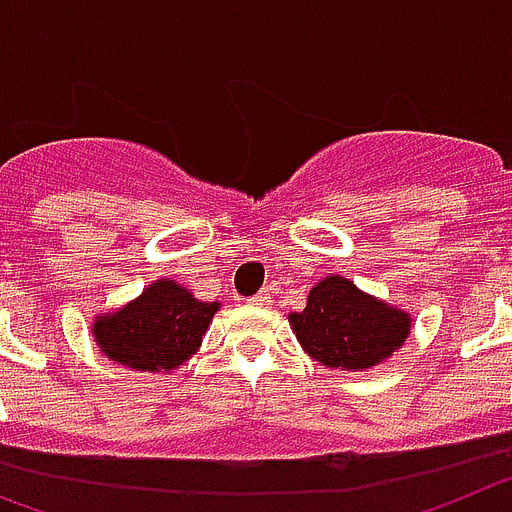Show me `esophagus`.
Instances as JSON below:
<instances>
[{
    "label": "esophagus",
    "mask_w": 512,
    "mask_h": 512,
    "mask_svg": "<svg viewBox=\"0 0 512 512\" xmlns=\"http://www.w3.org/2000/svg\"><path fill=\"white\" fill-rule=\"evenodd\" d=\"M247 304L250 306H268L270 304V293H255V296H252V299H247Z\"/></svg>",
    "instance_id": "1"
}]
</instances>
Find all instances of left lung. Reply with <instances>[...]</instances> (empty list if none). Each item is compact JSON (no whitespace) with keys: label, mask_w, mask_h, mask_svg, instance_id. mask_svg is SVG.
<instances>
[{"label":"left lung","mask_w":512,"mask_h":512,"mask_svg":"<svg viewBox=\"0 0 512 512\" xmlns=\"http://www.w3.org/2000/svg\"><path fill=\"white\" fill-rule=\"evenodd\" d=\"M288 324L301 348L322 366L366 371L407 342L412 314L332 273L311 288L304 311L288 314Z\"/></svg>","instance_id":"8db88e82"}]
</instances>
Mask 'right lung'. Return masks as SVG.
<instances>
[{
  "label": "right lung",
  "instance_id": "obj_1",
  "mask_svg": "<svg viewBox=\"0 0 512 512\" xmlns=\"http://www.w3.org/2000/svg\"><path fill=\"white\" fill-rule=\"evenodd\" d=\"M219 309V301L195 299L188 286L159 278L128 304L97 314L92 337L118 366L170 373L198 353Z\"/></svg>",
  "mask_w": 512,
  "mask_h": 512
}]
</instances>
